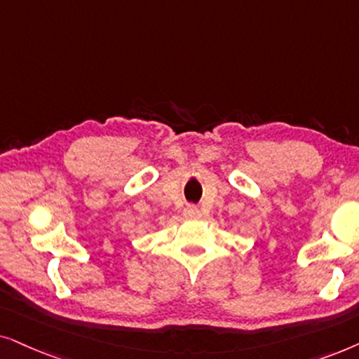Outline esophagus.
<instances>
[{
  "label": "esophagus",
  "mask_w": 359,
  "mask_h": 359,
  "mask_svg": "<svg viewBox=\"0 0 359 359\" xmlns=\"http://www.w3.org/2000/svg\"><path fill=\"white\" fill-rule=\"evenodd\" d=\"M184 215L187 218H198L200 217V210L195 207V205H189V207L184 210Z\"/></svg>",
  "instance_id": "1"
}]
</instances>
